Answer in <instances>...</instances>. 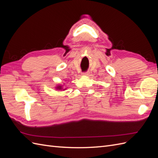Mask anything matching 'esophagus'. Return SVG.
<instances>
[{
    "mask_svg": "<svg viewBox=\"0 0 158 158\" xmlns=\"http://www.w3.org/2000/svg\"><path fill=\"white\" fill-rule=\"evenodd\" d=\"M89 74H88V73H83V75L84 76H88Z\"/></svg>",
    "mask_w": 158,
    "mask_h": 158,
    "instance_id": "esophagus-1",
    "label": "esophagus"
}]
</instances>
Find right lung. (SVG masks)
I'll return each mask as SVG.
<instances>
[{
  "label": "right lung",
  "instance_id": "right-lung-1",
  "mask_svg": "<svg viewBox=\"0 0 158 158\" xmlns=\"http://www.w3.org/2000/svg\"><path fill=\"white\" fill-rule=\"evenodd\" d=\"M56 89H59V90H62V89H63V87H62V85H59L57 87H56Z\"/></svg>",
  "mask_w": 158,
  "mask_h": 158
}]
</instances>
